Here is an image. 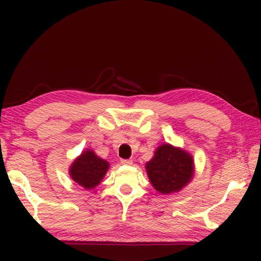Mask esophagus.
Returning <instances> with one entry per match:
<instances>
[{
    "mask_svg": "<svg viewBox=\"0 0 261 261\" xmlns=\"http://www.w3.org/2000/svg\"><path fill=\"white\" fill-rule=\"evenodd\" d=\"M121 162H122V165H124V166H131L132 163H134V161H132L131 159H122Z\"/></svg>",
    "mask_w": 261,
    "mask_h": 261,
    "instance_id": "1",
    "label": "esophagus"
}]
</instances>
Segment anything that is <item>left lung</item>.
<instances>
[{
    "instance_id": "1",
    "label": "left lung",
    "mask_w": 261,
    "mask_h": 261,
    "mask_svg": "<svg viewBox=\"0 0 261 261\" xmlns=\"http://www.w3.org/2000/svg\"><path fill=\"white\" fill-rule=\"evenodd\" d=\"M145 168L152 187L162 194L179 192L194 176V161L191 154L168 143L155 149Z\"/></svg>"
}]
</instances>
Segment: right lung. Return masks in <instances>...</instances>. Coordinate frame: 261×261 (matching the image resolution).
<instances>
[{"instance_id": "add662e5", "label": "right lung", "mask_w": 261, "mask_h": 261, "mask_svg": "<svg viewBox=\"0 0 261 261\" xmlns=\"http://www.w3.org/2000/svg\"><path fill=\"white\" fill-rule=\"evenodd\" d=\"M109 169V162L87 148L69 167V175L84 189L92 190L101 183Z\"/></svg>"}]
</instances>
